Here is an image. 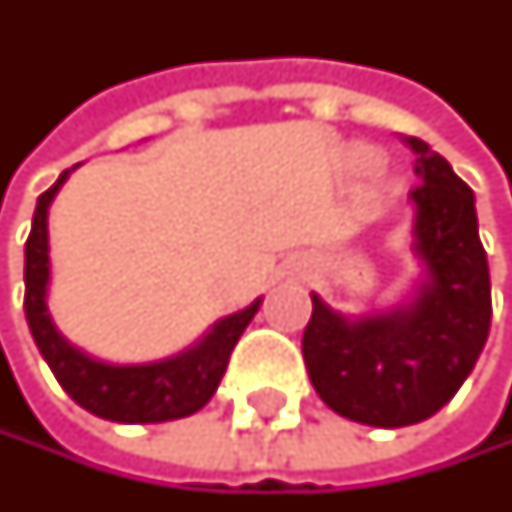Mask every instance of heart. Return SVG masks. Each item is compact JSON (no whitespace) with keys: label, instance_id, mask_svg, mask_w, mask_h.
<instances>
[{"label":"heart","instance_id":"b5f03b06","mask_svg":"<svg viewBox=\"0 0 512 512\" xmlns=\"http://www.w3.org/2000/svg\"><path fill=\"white\" fill-rule=\"evenodd\" d=\"M362 159H365V162H368V156H362Z\"/></svg>","mask_w":512,"mask_h":512}]
</instances>
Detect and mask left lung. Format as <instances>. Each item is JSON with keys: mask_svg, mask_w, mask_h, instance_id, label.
Instances as JSON below:
<instances>
[{"mask_svg": "<svg viewBox=\"0 0 512 512\" xmlns=\"http://www.w3.org/2000/svg\"><path fill=\"white\" fill-rule=\"evenodd\" d=\"M419 183L413 250L425 283L413 304L347 319L319 295L301 338L316 395L335 413L401 428L434 416L474 371L492 323L489 262L471 186L425 141L407 138Z\"/></svg>", "mask_w": 512, "mask_h": 512, "instance_id": "obj_1", "label": "left lung"}]
</instances>
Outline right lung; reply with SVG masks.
<instances>
[{
  "mask_svg": "<svg viewBox=\"0 0 512 512\" xmlns=\"http://www.w3.org/2000/svg\"><path fill=\"white\" fill-rule=\"evenodd\" d=\"M69 171H62L59 180L38 196L32 232L26 238V295L23 310L26 323L35 338V347L41 350L44 362L50 365L59 386L66 389L84 410L111 419V422H168L202 410L211 395L217 392L229 356L250 326V319L259 310V301H253L247 310L232 313L208 332L196 347L186 353L153 362V365H105L78 347H72L53 326L47 313V277H50V259H47V208L56 196V189L66 183Z\"/></svg>",
  "mask_w": 512,
  "mask_h": 512,
  "instance_id": "right-lung-1",
  "label": "right lung"
}]
</instances>
